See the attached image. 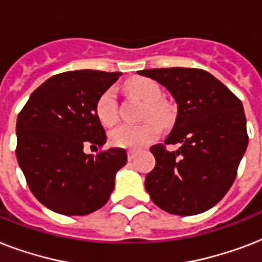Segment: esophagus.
<instances>
[{"instance_id": "esophagus-1", "label": "esophagus", "mask_w": 262, "mask_h": 262, "mask_svg": "<svg viewBox=\"0 0 262 262\" xmlns=\"http://www.w3.org/2000/svg\"><path fill=\"white\" fill-rule=\"evenodd\" d=\"M136 155H137V152H136V151H127V159H129V160L135 159Z\"/></svg>"}]
</instances>
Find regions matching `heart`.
Wrapping results in <instances>:
<instances>
[{
  "mask_svg": "<svg viewBox=\"0 0 262 262\" xmlns=\"http://www.w3.org/2000/svg\"><path fill=\"white\" fill-rule=\"evenodd\" d=\"M127 88L137 98L147 103L144 110V118H154L160 125H166L170 118L168 107L162 102V90L159 84L147 77H136L130 80ZM95 114L99 122L104 126H111L118 119V102L117 91L108 88L99 95L95 103ZM153 119H148L141 125H121L110 132V144L125 149H141L148 144L154 143L160 135V126Z\"/></svg>",
  "mask_w": 262,
  "mask_h": 262,
  "instance_id": "b5f03b06",
  "label": "heart"
}]
</instances>
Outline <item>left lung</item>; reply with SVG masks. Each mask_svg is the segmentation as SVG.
<instances>
[{"label":"left lung","mask_w":262,"mask_h":262,"mask_svg":"<svg viewBox=\"0 0 262 262\" xmlns=\"http://www.w3.org/2000/svg\"><path fill=\"white\" fill-rule=\"evenodd\" d=\"M175 99L178 113L164 143L151 147L155 168L145 177L152 201L172 215H197L215 207L234 183L248 147L244 106L223 83L203 69L140 71Z\"/></svg>","instance_id":"obj_1"}]
</instances>
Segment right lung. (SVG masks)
Wrapping results in <instances>:
<instances>
[{"label":"right lung","mask_w":262,"mask_h":262,"mask_svg":"<svg viewBox=\"0 0 262 262\" xmlns=\"http://www.w3.org/2000/svg\"><path fill=\"white\" fill-rule=\"evenodd\" d=\"M119 76L118 72H63L36 88L20 111L18 166L32 194L51 211L88 215L110 199L115 174L126 164V151L111 148L94 156L83 149L85 144L106 143L95 103Z\"/></svg>","instance_id":"right-lung-1"}]
</instances>
